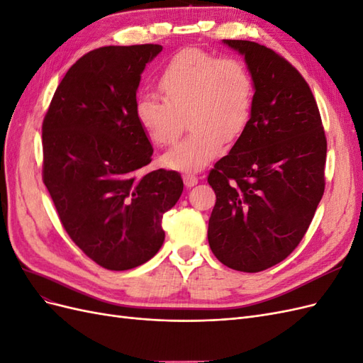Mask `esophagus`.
Here are the masks:
<instances>
[{
  "label": "esophagus",
  "instance_id": "34e87169",
  "mask_svg": "<svg viewBox=\"0 0 363 363\" xmlns=\"http://www.w3.org/2000/svg\"><path fill=\"white\" fill-rule=\"evenodd\" d=\"M183 182L186 184V188H192V186L199 183V177L194 174H186V175H183Z\"/></svg>",
  "mask_w": 363,
  "mask_h": 363
}]
</instances>
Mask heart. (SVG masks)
I'll return each instance as SVG.
<instances>
[{
  "label": "heart",
  "mask_w": 363,
  "mask_h": 363,
  "mask_svg": "<svg viewBox=\"0 0 363 363\" xmlns=\"http://www.w3.org/2000/svg\"><path fill=\"white\" fill-rule=\"evenodd\" d=\"M157 86L163 100L139 95L135 118L157 147L171 145L180 135L183 118H188L189 136L162 157L164 167L182 172L206 168L225 142L242 135L255 106V82L245 65L199 48L175 54Z\"/></svg>",
  "instance_id": "b5f03b06"
}]
</instances>
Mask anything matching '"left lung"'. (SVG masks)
Returning <instances> with one entry per match:
<instances>
[{"label": "left lung", "mask_w": 363, "mask_h": 363, "mask_svg": "<svg viewBox=\"0 0 363 363\" xmlns=\"http://www.w3.org/2000/svg\"><path fill=\"white\" fill-rule=\"evenodd\" d=\"M255 82L251 118L207 177L216 194L207 239L225 267L259 272L286 259L324 194L327 140L309 84L272 50L223 40Z\"/></svg>", "instance_id": "8db88e82"}]
</instances>
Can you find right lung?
I'll return each mask as SVG.
<instances>
[{"mask_svg": "<svg viewBox=\"0 0 363 363\" xmlns=\"http://www.w3.org/2000/svg\"><path fill=\"white\" fill-rule=\"evenodd\" d=\"M160 51L145 43L84 54L42 124L43 183L62 225L106 269H131L156 256L162 216L183 192L179 172H144L152 147L135 118L140 74Z\"/></svg>", "mask_w": 363, "mask_h": 363, "instance_id": "obj_1", "label": "right lung"}]
</instances>
